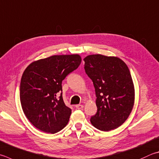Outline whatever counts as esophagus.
Masks as SVG:
<instances>
[{
	"mask_svg": "<svg viewBox=\"0 0 159 159\" xmlns=\"http://www.w3.org/2000/svg\"><path fill=\"white\" fill-rule=\"evenodd\" d=\"M75 107L76 108V109H82L83 108V106L80 105V104H78V105L75 106Z\"/></svg>",
	"mask_w": 159,
	"mask_h": 159,
	"instance_id": "obj_1",
	"label": "esophagus"
}]
</instances>
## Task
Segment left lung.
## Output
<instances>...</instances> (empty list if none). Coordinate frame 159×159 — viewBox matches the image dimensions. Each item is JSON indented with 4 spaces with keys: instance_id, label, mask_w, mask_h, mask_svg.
Instances as JSON below:
<instances>
[{
    "instance_id": "left-lung-1",
    "label": "left lung",
    "mask_w": 159,
    "mask_h": 159,
    "mask_svg": "<svg viewBox=\"0 0 159 159\" xmlns=\"http://www.w3.org/2000/svg\"><path fill=\"white\" fill-rule=\"evenodd\" d=\"M83 60L97 97V111L91 117V124L103 131L117 129L129 117L134 103V83L127 65L118 57L100 54Z\"/></svg>"
}]
</instances>
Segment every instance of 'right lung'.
Listing matches in <instances>:
<instances>
[{
    "mask_svg": "<svg viewBox=\"0 0 159 159\" xmlns=\"http://www.w3.org/2000/svg\"><path fill=\"white\" fill-rule=\"evenodd\" d=\"M80 62L77 54L53 56L32 62L25 70L20 83L21 107L40 131L56 134L67 125L71 110L63 101L62 82Z\"/></svg>",
    "mask_w": 159,
    "mask_h": 159,
    "instance_id": "add662e5",
    "label": "right lung"
}]
</instances>
